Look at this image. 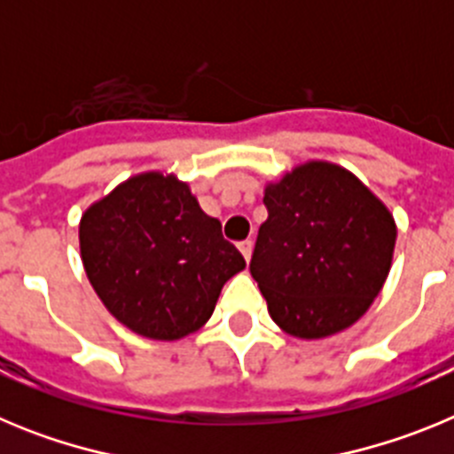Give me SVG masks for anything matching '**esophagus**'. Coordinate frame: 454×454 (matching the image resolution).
Returning a JSON list of instances; mask_svg holds the SVG:
<instances>
[{
	"label": "esophagus",
	"instance_id": "34e87169",
	"mask_svg": "<svg viewBox=\"0 0 454 454\" xmlns=\"http://www.w3.org/2000/svg\"><path fill=\"white\" fill-rule=\"evenodd\" d=\"M252 247H254V243H252V239H246V240H240V243H239V250H240V254L246 256V262H250Z\"/></svg>",
	"mask_w": 454,
	"mask_h": 454
}]
</instances>
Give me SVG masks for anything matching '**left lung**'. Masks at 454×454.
Instances as JSON below:
<instances>
[{"mask_svg":"<svg viewBox=\"0 0 454 454\" xmlns=\"http://www.w3.org/2000/svg\"><path fill=\"white\" fill-rule=\"evenodd\" d=\"M250 272L268 314L295 339H325L362 318L395 247L387 204L346 168L307 161L266 184Z\"/></svg>","mask_w":454,"mask_h":454,"instance_id":"8db88e82","label":"left lung"}]
</instances>
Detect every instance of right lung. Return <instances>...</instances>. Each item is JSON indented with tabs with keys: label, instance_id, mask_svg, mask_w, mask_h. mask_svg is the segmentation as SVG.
<instances>
[{
	"label": "right lung",
	"instance_id": "add662e5",
	"mask_svg": "<svg viewBox=\"0 0 454 454\" xmlns=\"http://www.w3.org/2000/svg\"><path fill=\"white\" fill-rule=\"evenodd\" d=\"M79 247L88 282L136 334L177 340L214 314L224 282L246 259L186 182L140 172L83 211Z\"/></svg>",
	"mask_w": 454,
	"mask_h": 454
}]
</instances>
